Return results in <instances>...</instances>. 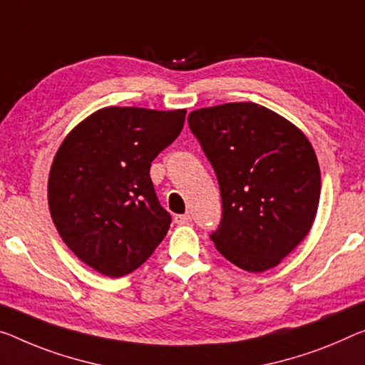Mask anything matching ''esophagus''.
Instances as JSON below:
<instances>
[{
	"mask_svg": "<svg viewBox=\"0 0 365 365\" xmlns=\"http://www.w3.org/2000/svg\"><path fill=\"white\" fill-rule=\"evenodd\" d=\"M190 220H192V217H190L189 214H182V215H175V222L178 223V225H186V223H189Z\"/></svg>",
	"mask_w": 365,
	"mask_h": 365,
	"instance_id": "34e87169",
	"label": "esophagus"
}]
</instances>
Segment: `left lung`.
I'll list each match as a JSON object with an SVG mask.
<instances>
[{
    "instance_id": "obj_1",
    "label": "left lung",
    "mask_w": 365,
    "mask_h": 365,
    "mask_svg": "<svg viewBox=\"0 0 365 365\" xmlns=\"http://www.w3.org/2000/svg\"><path fill=\"white\" fill-rule=\"evenodd\" d=\"M187 122L220 186L222 220L210 235L218 253L248 272L276 267L315 220L322 176L312 143L256 103L197 109Z\"/></svg>"
}]
</instances>
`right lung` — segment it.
I'll list each match as a JSON object with an SVG mask.
<instances>
[{
	"label": "right lung",
	"instance_id": "add662e5",
	"mask_svg": "<svg viewBox=\"0 0 365 365\" xmlns=\"http://www.w3.org/2000/svg\"><path fill=\"white\" fill-rule=\"evenodd\" d=\"M186 109L104 108L61 142L48 175V209L65 245L94 271L122 277L170 230L150 166L182 130Z\"/></svg>",
	"mask_w": 365,
	"mask_h": 365
}]
</instances>
